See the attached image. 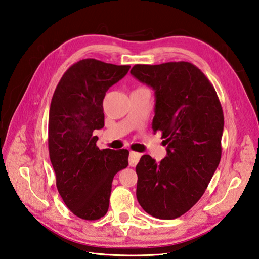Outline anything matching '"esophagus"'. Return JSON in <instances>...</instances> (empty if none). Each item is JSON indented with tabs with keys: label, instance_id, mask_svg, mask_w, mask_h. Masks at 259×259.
I'll use <instances>...</instances> for the list:
<instances>
[{
	"label": "esophagus",
	"instance_id": "obj_1",
	"mask_svg": "<svg viewBox=\"0 0 259 259\" xmlns=\"http://www.w3.org/2000/svg\"><path fill=\"white\" fill-rule=\"evenodd\" d=\"M141 158V154L140 153H135V152H130V165L131 166H136V164L139 163V160Z\"/></svg>",
	"mask_w": 259,
	"mask_h": 259
}]
</instances>
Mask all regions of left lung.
Returning <instances> with one entry per match:
<instances>
[{
  "mask_svg": "<svg viewBox=\"0 0 259 259\" xmlns=\"http://www.w3.org/2000/svg\"><path fill=\"white\" fill-rule=\"evenodd\" d=\"M131 74L155 91L152 128L162 132L167 155H143L136 197L147 214L174 220L203 196L222 156L224 114L214 86L189 62L136 64Z\"/></svg>",
  "mask_w": 259,
  "mask_h": 259,
  "instance_id": "1",
  "label": "left lung"
}]
</instances>
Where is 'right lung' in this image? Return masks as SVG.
I'll return each mask as SVG.
<instances>
[{
    "mask_svg": "<svg viewBox=\"0 0 259 259\" xmlns=\"http://www.w3.org/2000/svg\"><path fill=\"white\" fill-rule=\"evenodd\" d=\"M130 67L81 60L63 74L52 97L49 153L56 187L67 208L82 220L96 221L106 214L113 178L128 165L127 149H100L93 132L104 126L107 90Z\"/></svg>",
    "mask_w": 259,
    "mask_h": 259,
    "instance_id": "1",
    "label": "right lung"
}]
</instances>
